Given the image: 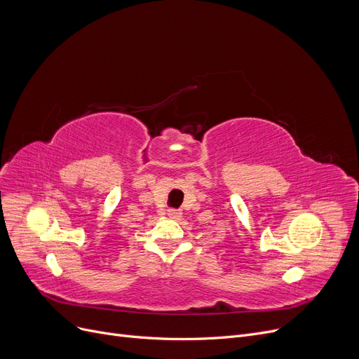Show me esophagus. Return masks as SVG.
Here are the masks:
<instances>
[{
  "mask_svg": "<svg viewBox=\"0 0 359 359\" xmlns=\"http://www.w3.org/2000/svg\"><path fill=\"white\" fill-rule=\"evenodd\" d=\"M168 215H169V217H172V219H175V220H180V219L182 217V212H181V210H177V209H170Z\"/></svg>",
  "mask_w": 359,
  "mask_h": 359,
  "instance_id": "1",
  "label": "esophagus"
}]
</instances>
